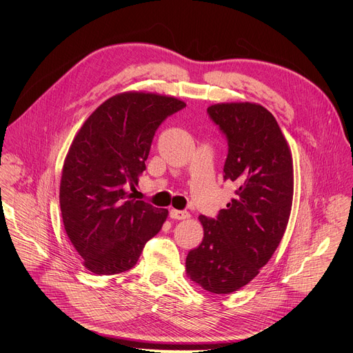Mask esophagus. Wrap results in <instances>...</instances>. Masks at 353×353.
Listing matches in <instances>:
<instances>
[{
    "label": "esophagus",
    "mask_w": 353,
    "mask_h": 353,
    "mask_svg": "<svg viewBox=\"0 0 353 353\" xmlns=\"http://www.w3.org/2000/svg\"><path fill=\"white\" fill-rule=\"evenodd\" d=\"M170 218H172V219H177V221L188 219V218H190V214H188L187 211H177V210H172V211H170Z\"/></svg>",
    "instance_id": "esophagus-1"
}]
</instances>
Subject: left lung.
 <instances>
[{
  "label": "left lung",
  "mask_w": 353,
  "mask_h": 353,
  "mask_svg": "<svg viewBox=\"0 0 353 353\" xmlns=\"http://www.w3.org/2000/svg\"><path fill=\"white\" fill-rule=\"evenodd\" d=\"M208 113L228 138L223 179L237 187L216 219L201 215V244L185 259L187 276L216 294L239 290L271 260L293 201V159L275 117L250 102L216 103Z\"/></svg>",
  "instance_id": "1"
}]
</instances>
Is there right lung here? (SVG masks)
<instances>
[{"label": "right lung", "mask_w": 353, "mask_h": 353, "mask_svg": "<svg viewBox=\"0 0 353 353\" xmlns=\"http://www.w3.org/2000/svg\"><path fill=\"white\" fill-rule=\"evenodd\" d=\"M180 99L150 92L109 97L82 124L64 161L60 208L83 267L96 275L131 270L169 211L131 198L162 121Z\"/></svg>", "instance_id": "add662e5"}]
</instances>
